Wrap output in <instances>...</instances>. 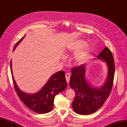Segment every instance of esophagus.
Segmentation results:
<instances>
[{"label": "esophagus", "mask_w": 127, "mask_h": 127, "mask_svg": "<svg viewBox=\"0 0 127 127\" xmlns=\"http://www.w3.org/2000/svg\"><path fill=\"white\" fill-rule=\"evenodd\" d=\"M65 77H66V81H67V83H69V82L70 77V75L69 73H67V74H66V75H65Z\"/></svg>", "instance_id": "esophagus-1"}]
</instances>
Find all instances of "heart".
<instances>
[{"instance_id":"b5f03b06","label":"heart","mask_w":127,"mask_h":127,"mask_svg":"<svg viewBox=\"0 0 127 127\" xmlns=\"http://www.w3.org/2000/svg\"><path fill=\"white\" fill-rule=\"evenodd\" d=\"M87 43L83 40H77L73 42L68 45L67 47V54H75L74 62L76 64H81L85 63L90 56L92 52V48L91 47H87L80 51L85 46Z\"/></svg>"}]
</instances>
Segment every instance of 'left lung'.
<instances>
[{
  "label": "left lung",
  "instance_id": "left-lung-1",
  "mask_svg": "<svg viewBox=\"0 0 127 127\" xmlns=\"http://www.w3.org/2000/svg\"><path fill=\"white\" fill-rule=\"evenodd\" d=\"M97 59L104 61L108 69L107 78L100 87L95 88L87 82L85 64L71 69L69 85L75 92L72 106L75 112L79 114L87 115L96 112L103 105L112 90L115 72L112 53L106 47L98 55Z\"/></svg>",
  "mask_w": 127,
  "mask_h": 127
}]
</instances>
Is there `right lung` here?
Wrapping results in <instances>:
<instances>
[{
    "instance_id": "right-lung-1",
    "label": "right lung",
    "mask_w": 127,
    "mask_h": 127,
    "mask_svg": "<svg viewBox=\"0 0 127 127\" xmlns=\"http://www.w3.org/2000/svg\"><path fill=\"white\" fill-rule=\"evenodd\" d=\"M24 37V36L15 45L13 51ZM10 70L15 90L19 97L27 107L37 113H46L50 112L53 109L55 96L64 91L67 86L64 72L61 70L52 75L40 91L34 94H28L22 91L15 82L11 68V61Z\"/></svg>"
}]
</instances>
